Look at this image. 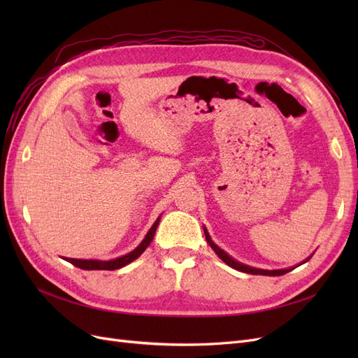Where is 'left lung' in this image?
<instances>
[{"label":"left lung","mask_w":358,"mask_h":358,"mask_svg":"<svg viewBox=\"0 0 358 358\" xmlns=\"http://www.w3.org/2000/svg\"><path fill=\"white\" fill-rule=\"evenodd\" d=\"M204 236H206V241H208V243L210 245V248L216 252V255H218L225 264H229L230 267H233V268H236V270H239V272L251 273V275H264V276H280V275H285V273H288V272H291V270H292V268H284V270H262V268H254V267L245 266V264H242V263H237L236 259H233L230 255H227L221 248H218V246H216V245L212 242L210 236H209V233H208V230H206V229H204Z\"/></svg>","instance_id":"obj_1"}]
</instances>
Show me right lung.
Returning <instances> with one entry per match:
<instances>
[{"mask_svg": "<svg viewBox=\"0 0 358 358\" xmlns=\"http://www.w3.org/2000/svg\"><path fill=\"white\" fill-rule=\"evenodd\" d=\"M158 222H159V218L154 222L152 227H150V230L148 231L143 242L140 243L134 249V251H131L124 257H119L116 259H110V262H99V259H76V258H67V262L71 263L76 267L83 268V270H116V268H121V267L129 264L131 262H134L136 258H138L140 255L143 254L145 249L149 246V243L152 242V239H154V234H155V230L158 227Z\"/></svg>", "mask_w": 358, "mask_h": 358, "instance_id": "obj_1", "label": "right lung"}]
</instances>
